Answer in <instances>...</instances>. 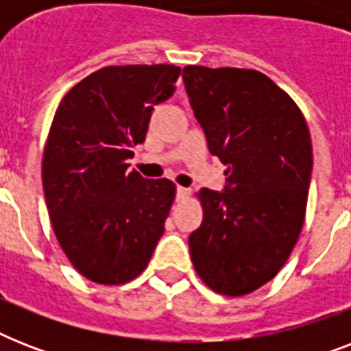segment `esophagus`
I'll list each match as a JSON object with an SVG mask.
<instances>
[{
    "label": "esophagus",
    "instance_id": "obj_1",
    "mask_svg": "<svg viewBox=\"0 0 351 351\" xmlns=\"http://www.w3.org/2000/svg\"><path fill=\"white\" fill-rule=\"evenodd\" d=\"M189 195H191V189H189V187H176V197H178V200H184V198H187Z\"/></svg>",
    "mask_w": 351,
    "mask_h": 351
}]
</instances>
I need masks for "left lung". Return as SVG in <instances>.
<instances>
[{"instance_id":"obj_1","label":"left lung","mask_w":351,"mask_h":351,"mask_svg":"<svg viewBox=\"0 0 351 351\" xmlns=\"http://www.w3.org/2000/svg\"><path fill=\"white\" fill-rule=\"evenodd\" d=\"M182 78L209 153L228 165L224 193H197L193 266L217 293L247 295L280 271L302 231L310 131L293 98L258 71L187 65Z\"/></svg>"}]
</instances>
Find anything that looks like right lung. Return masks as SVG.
<instances>
[{
  "instance_id": "add662e5",
  "label": "right lung",
  "mask_w": 351,
  "mask_h": 351,
  "mask_svg": "<svg viewBox=\"0 0 351 351\" xmlns=\"http://www.w3.org/2000/svg\"><path fill=\"white\" fill-rule=\"evenodd\" d=\"M180 73L164 63L111 65L74 85L58 106L43 149V193L63 253L93 282L136 278L164 233L176 186L127 171V160Z\"/></svg>"
}]
</instances>
